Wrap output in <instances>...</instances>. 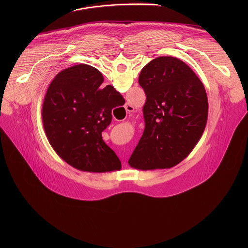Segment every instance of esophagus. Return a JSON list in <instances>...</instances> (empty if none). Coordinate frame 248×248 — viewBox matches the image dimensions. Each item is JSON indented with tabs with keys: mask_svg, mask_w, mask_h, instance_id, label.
Segmentation results:
<instances>
[{
	"mask_svg": "<svg viewBox=\"0 0 248 248\" xmlns=\"http://www.w3.org/2000/svg\"><path fill=\"white\" fill-rule=\"evenodd\" d=\"M124 109H125V111H126V113H131V112H133V110H134V107L133 106H131L130 104H125V106H124ZM125 161L124 162V164L125 165Z\"/></svg>",
	"mask_w": 248,
	"mask_h": 248,
	"instance_id": "34e87169",
	"label": "esophagus"
}]
</instances>
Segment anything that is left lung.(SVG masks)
<instances>
[{
  "instance_id": "1",
  "label": "left lung",
  "mask_w": 248,
  "mask_h": 248,
  "mask_svg": "<svg viewBox=\"0 0 248 248\" xmlns=\"http://www.w3.org/2000/svg\"><path fill=\"white\" fill-rule=\"evenodd\" d=\"M138 82L146 95L145 128L128 164L142 170L171 168L188 156L204 132V85L186 62L166 56L141 69Z\"/></svg>"
}]
</instances>
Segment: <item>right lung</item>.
Here are the masks:
<instances>
[{"mask_svg":"<svg viewBox=\"0 0 248 248\" xmlns=\"http://www.w3.org/2000/svg\"><path fill=\"white\" fill-rule=\"evenodd\" d=\"M89 64L67 67L53 79L42 107L43 127L56 153L74 168L93 172L121 170L116 153L102 139L112 110L124 102Z\"/></svg>","mask_w":248,"mask_h":248,"instance_id":"right-lung-1","label":"right lung"}]
</instances>
